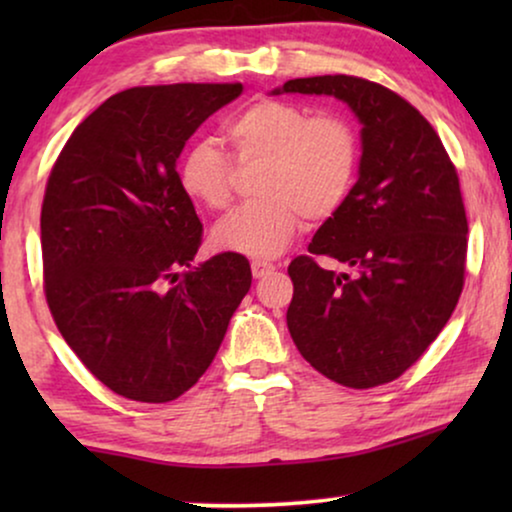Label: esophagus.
<instances>
[{
    "label": "esophagus",
    "mask_w": 512,
    "mask_h": 512,
    "mask_svg": "<svg viewBox=\"0 0 512 512\" xmlns=\"http://www.w3.org/2000/svg\"><path fill=\"white\" fill-rule=\"evenodd\" d=\"M272 270H275V265H272V263H265V261H254V263H251V275H254L256 279L270 275Z\"/></svg>",
    "instance_id": "34e87169"
}]
</instances>
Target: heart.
<instances>
[{
  "instance_id": "heart-1",
  "label": "heart",
  "mask_w": 512,
  "mask_h": 512,
  "mask_svg": "<svg viewBox=\"0 0 512 512\" xmlns=\"http://www.w3.org/2000/svg\"><path fill=\"white\" fill-rule=\"evenodd\" d=\"M240 163H263L261 198L237 207L212 230L214 249L247 258H275L296 237L303 214L312 221L345 205L359 177L361 139L347 116L314 114L286 100L251 102L226 123ZM181 191L207 209H223L233 193L235 167L212 139H200L179 158Z\"/></svg>"
}]
</instances>
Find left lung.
<instances>
[{
	"label": "left lung",
	"mask_w": 512,
	"mask_h": 512,
	"mask_svg": "<svg viewBox=\"0 0 512 512\" xmlns=\"http://www.w3.org/2000/svg\"><path fill=\"white\" fill-rule=\"evenodd\" d=\"M333 95L361 123L359 179L293 258L286 326L328 380L370 389L401 377L452 317L464 289L466 209L431 123L394 90L359 76L291 79L272 95ZM328 255L352 273L321 269Z\"/></svg>",
	"instance_id": "left-lung-1"
}]
</instances>
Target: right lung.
Wrapping results in <instances>:
<instances>
[{"label": "right lung", "instance_id": "1", "mask_svg": "<svg viewBox=\"0 0 512 512\" xmlns=\"http://www.w3.org/2000/svg\"><path fill=\"white\" fill-rule=\"evenodd\" d=\"M242 83H174L111 95L67 139L41 205L44 291L90 373L142 403L205 375L251 286L249 261L193 265L202 223L177 179L184 144Z\"/></svg>", "mask_w": 512, "mask_h": 512}]
</instances>
